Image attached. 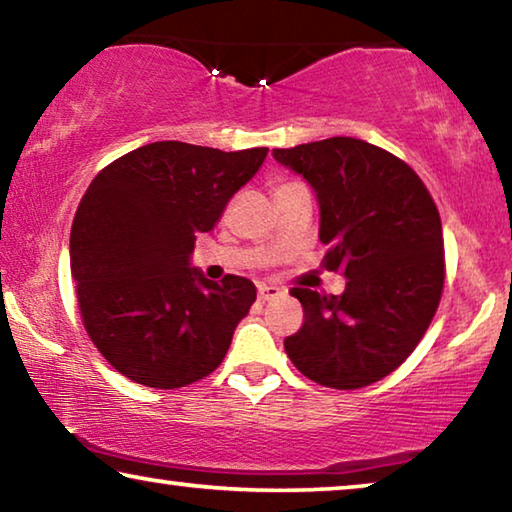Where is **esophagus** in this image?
Listing matches in <instances>:
<instances>
[{
    "instance_id": "34e87169",
    "label": "esophagus",
    "mask_w": 512,
    "mask_h": 512,
    "mask_svg": "<svg viewBox=\"0 0 512 512\" xmlns=\"http://www.w3.org/2000/svg\"><path fill=\"white\" fill-rule=\"evenodd\" d=\"M283 295V288H279V286H258V297H261L263 302H267V300H274V297H281Z\"/></svg>"
}]
</instances>
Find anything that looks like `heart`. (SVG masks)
I'll return each mask as SVG.
<instances>
[{"label":"heart","instance_id":"heart-1","mask_svg":"<svg viewBox=\"0 0 512 512\" xmlns=\"http://www.w3.org/2000/svg\"><path fill=\"white\" fill-rule=\"evenodd\" d=\"M293 185H297V183H277V185H274V194L288 190V187H293Z\"/></svg>","mask_w":512,"mask_h":512}]
</instances>
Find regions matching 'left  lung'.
Wrapping results in <instances>:
<instances>
[{"mask_svg": "<svg viewBox=\"0 0 512 512\" xmlns=\"http://www.w3.org/2000/svg\"><path fill=\"white\" fill-rule=\"evenodd\" d=\"M274 160L313 187L327 270L343 295L293 288L304 325L283 341L309 380L368 387L403 364L426 334L444 288L442 219L410 164L355 137L274 148Z\"/></svg>", "mask_w": 512, "mask_h": 512, "instance_id": "left-lung-1", "label": "left lung"}]
</instances>
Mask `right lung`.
I'll return each instance as SVG.
<instances>
[{
  "label": "right lung",
  "instance_id": "right-lung-1",
  "mask_svg": "<svg viewBox=\"0 0 512 512\" xmlns=\"http://www.w3.org/2000/svg\"><path fill=\"white\" fill-rule=\"evenodd\" d=\"M265 155L155 141L91 180L70 229V272L86 334L128 380L178 389L222 364L256 286L235 274L210 281L190 256Z\"/></svg>",
  "mask_w": 512,
  "mask_h": 512
}]
</instances>
